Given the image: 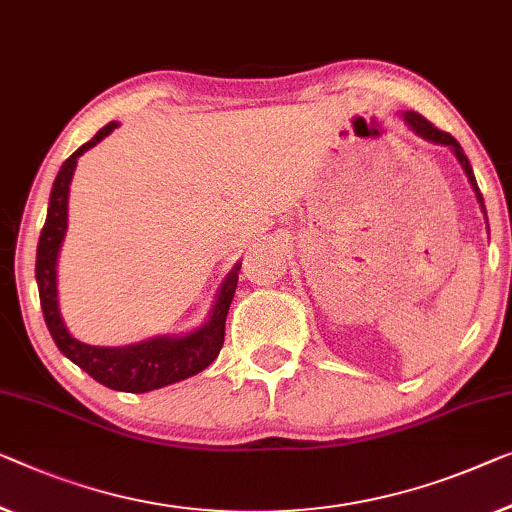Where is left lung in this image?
Here are the masks:
<instances>
[{
    "label": "left lung",
    "mask_w": 512,
    "mask_h": 512,
    "mask_svg": "<svg viewBox=\"0 0 512 512\" xmlns=\"http://www.w3.org/2000/svg\"><path fill=\"white\" fill-rule=\"evenodd\" d=\"M402 117H404V121H407V126H409L411 131H414L416 135H421V137H425V140H430V142L446 144V147H451V149H453V154L457 156V160H460V165H462L464 174H467V179H469V183H471V188H474V193H476V197H478L480 209H483V213H485L483 193H480V188H478V183H476V177H474V170H471L469 158L464 156V151H462V147H460V142H457L451 133L439 131L437 126L430 124V121H427L425 117H421V114H418V112H404ZM485 220H487V216H485Z\"/></svg>",
    "instance_id": "left-lung-1"
}]
</instances>
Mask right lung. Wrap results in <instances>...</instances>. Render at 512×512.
I'll use <instances>...</instances> for the list:
<instances>
[{
	"label": "right lung",
	"mask_w": 512,
	"mask_h": 512,
	"mask_svg": "<svg viewBox=\"0 0 512 512\" xmlns=\"http://www.w3.org/2000/svg\"><path fill=\"white\" fill-rule=\"evenodd\" d=\"M117 126V121H110L108 126H103L101 131L91 137L89 142L82 144L61 165L57 179L52 183L48 218H45L41 236H38L36 282L45 324H48V331L59 347V352L71 358L78 368L85 370L89 377H94L98 384L108 386L112 391L147 393L193 377L216 361L225 342V319L234 299L236 282H239L241 262L227 273L225 282L218 289L209 319L193 333L179 335V338L163 335V338H151L128 347L85 345V342L75 340L68 333L64 319L59 315L57 303V257L68 227V186H71L78 158L87 149L96 147Z\"/></svg>",
	"instance_id": "add662e5"
}]
</instances>
